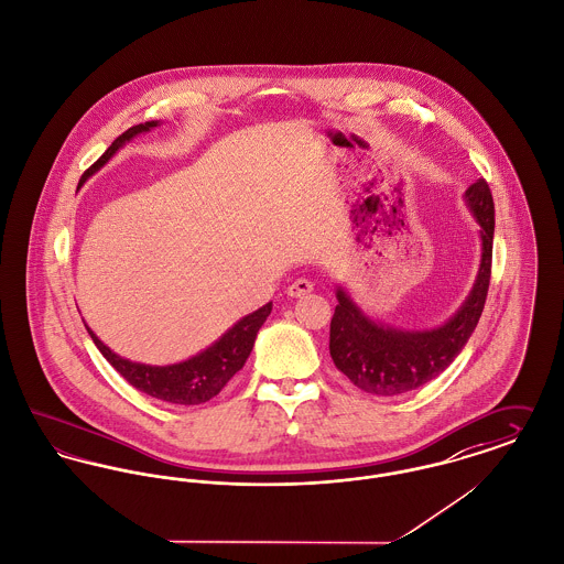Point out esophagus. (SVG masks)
<instances>
[{
  "instance_id": "34e87169",
  "label": "esophagus",
  "mask_w": 564,
  "mask_h": 564,
  "mask_svg": "<svg viewBox=\"0 0 564 564\" xmlns=\"http://www.w3.org/2000/svg\"><path fill=\"white\" fill-rule=\"evenodd\" d=\"M312 289H314V284L310 282V280H305V278H300V280H295L293 284H289V289H286V293H289V297H305L307 293H312Z\"/></svg>"
}]
</instances>
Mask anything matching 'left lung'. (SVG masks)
I'll use <instances>...</instances> for the list:
<instances>
[{
    "mask_svg": "<svg viewBox=\"0 0 564 564\" xmlns=\"http://www.w3.org/2000/svg\"><path fill=\"white\" fill-rule=\"evenodd\" d=\"M464 203L479 225L481 263L468 297L434 329H400L370 318L344 286H336L338 305L332 318L329 352L341 375L375 395H400L445 372L473 336L486 297L494 246V200L486 180L464 192Z\"/></svg>",
    "mask_w": 564,
    "mask_h": 564,
    "instance_id": "obj_1",
    "label": "left lung"
}]
</instances>
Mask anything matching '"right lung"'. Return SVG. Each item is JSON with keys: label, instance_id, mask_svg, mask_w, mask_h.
<instances>
[{"label": "right lung", "instance_id": "1", "mask_svg": "<svg viewBox=\"0 0 564 564\" xmlns=\"http://www.w3.org/2000/svg\"><path fill=\"white\" fill-rule=\"evenodd\" d=\"M158 126L160 121H145L128 128L121 137L115 139L113 145L102 153V158L83 175L80 184H85L94 173H98L126 143H130L139 134H145ZM269 314H271V301L264 303L263 307H259L257 312L239 318L205 350L196 352L186 361L171 364V366H150V364H137V361L123 359L98 338L87 325L85 327H87V334L94 339V344L98 346V350L105 355V359L132 387L169 404L196 406L216 398L225 389L226 382L243 368L246 359L254 348L257 334L263 327Z\"/></svg>", "mask_w": 564, "mask_h": 564}]
</instances>
